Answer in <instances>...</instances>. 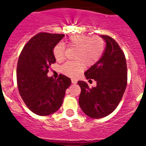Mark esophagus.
I'll return each mask as SVG.
<instances>
[{"instance_id":"34e87169","label":"esophagus","mask_w":146,"mask_h":146,"mask_svg":"<svg viewBox=\"0 0 146 146\" xmlns=\"http://www.w3.org/2000/svg\"><path fill=\"white\" fill-rule=\"evenodd\" d=\"M72 82L73 83V84H76V83H77V80H76L72 79Z\"/></svg>"}]
</instances>
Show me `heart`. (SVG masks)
<instances>
[{"instance_id": "b5f03b06", "label": "heart", "mask_w": 146, "mask_h": 146, "mask_svg": "<svg viewBox=\"0 0 146 146\" xmlns=\"http://www.w3.org/2000/svg\"><path fill=\"white\" fill-rule=\"evenodd\" d=\"M67 47L75 49L73 58L75 60L68 61L61 66L60 72L68 77L77 76L86 66H92L100 59L104 50L105 43L100 36H89L84 34L72 35L66 39ZM53 55L58 62L66 58V47L62 43L55 45Z\"/></svg>"}]
</instances>
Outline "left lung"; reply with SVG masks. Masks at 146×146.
<instances>
[{
	"label": "left lung",
	"instance_id": "obj_1",
	"mask_svg": "<svg viewBox=\"0 0 146 146\" xmlns=\"http://www.w3.org/2000/svg\"><path fill=\"white\" fill-rule=\"evenodd\" d=\"M106 47L101 58L85 72L90 82L96 86L89 88L84 81H78L81 88L79 104L82 110L92 118H101L114 111L121 102L127 84V66L125 55L113 38L102 35Z\"/></svg>",
	"mask_w": 146,
	"mask_h": 146
}]
</instances>
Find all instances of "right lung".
Masks as SVG:
<instances>
[{
    "label": "right lung",
    "instance_id": "obj_1",
    "mask_svg": "<svg viewBox=\"0 0 146 146\" xmlns=\"http://www.w3.org/2000/svg\"><path fill=\"white\" fill-rule=\"evenodd\" d=\"M64 36L59 33H38L27 42L18 59V90L28 109L38 115L57 111L72 83L70 78L63 74H59L57 80L47 75L55 62L54 47Z\"/></svg>",
    "mask_w": 146,
    "mask_h": 146
}]
</instances>
